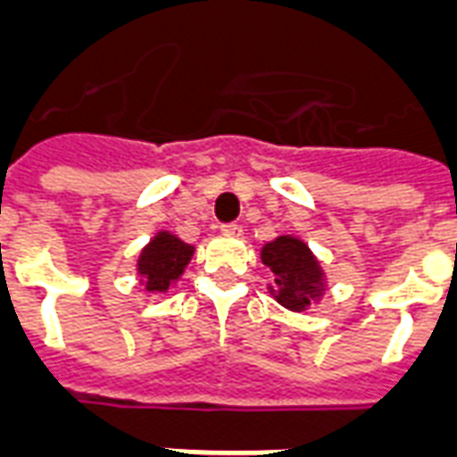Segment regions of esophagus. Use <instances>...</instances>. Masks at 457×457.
<instances>
[{
  "mask_svg": "<svg viewBox=\"0 0 457 457\" xmlns=\"http://www.w3.org/2000/svg\"><path fill=\"white\" fill-rule=\"evenodd\" d=\"M222 232H225V235H232V237H242V228H239V225H237V222H225V225H222Z\"/></svg>",
  "mask_w": 457,
  "mask_h": 457,
  "instance_id": "obj_1",
  "label": "esophagus"
}]
</instances>
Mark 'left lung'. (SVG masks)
Instances as JSON below:
<instances>
[{"label": "left lung", "instance_id": "8db88e82", "mask_svg": "<svg viewBox=\"0 0 457 457\" xmlns=\"http://www.w3.org/2000/svg\"><path fill=\"white\" fill-rule=\"evenodd\" d=\"M261 261L275 273L278 302L292 312H302L321 292V268L304 244L292 237H278L266 244Z\"/></svg>", "mask_w": 457, "mask_h": 457}]
</instances>
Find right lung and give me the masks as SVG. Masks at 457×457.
Instances as JSON below:
<instances>
[{
    "mask_svg": "<svg viewBox=\"0 0 457 457\" xmlns=\"http://www.w3.org/2000/svg\"><path fill=\"white\" fill-rule=\"evenodd\" d=\"M191 253H194V246L167 232H160L138 259V273L144 278L145 290L165 292L182 275Z\"/></svg>",
    "mask_w": 457,
    "mask_h": 457,
    "instance_id": "add662e5",
    "label": "right lung"
}]
</instances>
